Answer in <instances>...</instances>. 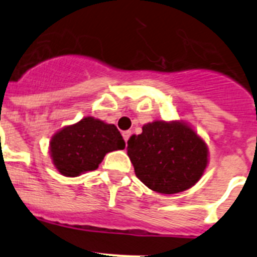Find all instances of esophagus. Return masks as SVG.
<instances>
[{
	"label": "esophagus",
	"instance_id": "esophagus-1",
	"mask_svg": "<svg viewBox=\"0 0 257 257\" xmlns=\"http://www.w3.org/2000/svg\"><path fill=\"white\" fill-rule=\"evenodd\" d=\"M122 136H123L124 142H126V144H127V142H128V139H130V136H131V131L130 130L123 131V133H122Z\"/></svg>",
	"mask_w": 257,
	"mask_h": 257
}]
</instances>
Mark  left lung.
<instances>
[{
  "label": "left lung",
  "mask_w": 257,
  "mask_h": 257,
  "mask_svg": "<svg viewBox=\"0 0 257 257\" xmlns=\"http://www.w3.org/2000/svg\"><path fill=\"white\" fill-rule=\"evenodd\" d=\"M135 174L149 189L174 194L189 189L207 166V147L180 122L156 121L127 142Z\"/></svg>",
  "instance_id": "obj_1"
}]
</instances>
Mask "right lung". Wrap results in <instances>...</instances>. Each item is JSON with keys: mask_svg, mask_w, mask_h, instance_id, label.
I'll return each mask as SVG.
<instances>
[{"mask_svg": "<svg viewBox=\"0 0 257 257\" xmlns=\"http://www.w3.org/2000/svg\"><path fill=\"white\" fill-rule=\"evenodd\" d=\"M126 143L114 124L86 117L64 127L50 143L52 161L64 176H78L99 167L109 152L124 149Z\"/></svg>", "mask_w": 257, "mask_h": 257, "instance_id": "1", "label": "right lung"}]
</instances>
